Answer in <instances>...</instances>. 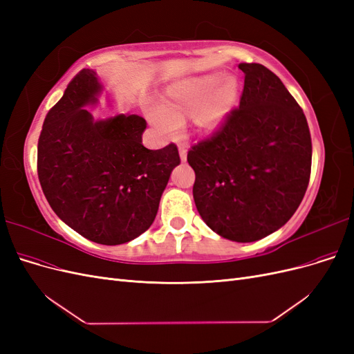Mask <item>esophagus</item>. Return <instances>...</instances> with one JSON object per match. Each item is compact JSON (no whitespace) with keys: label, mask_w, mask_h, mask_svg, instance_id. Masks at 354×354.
I'll use <instances>...</instances> for the list:
<instances>
[{"label":"esophagus","mask_w":354,"mask_h":354,"mask_svg":"<svg viewBox=\"0 0 354 354\" xmlns=\"http://www.w3.org/2000/svg\"><path fill=\"white\" fill-rule=\"evenodd\" d=\"M180 159H181V162H186V159H187V151L181 146H180Z\"/></svg>","instance_id":"esophagus-1"}]
</instances>
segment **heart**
<instances>
[{
  "label": "heart",
  "instance_id": "1",
  "mask_svg": "<svg viewBox=\"0 0 354 354\" xmlns=\"http://www.w3.org/2000/svg\"><path fill=\"white\" fill-rule=\"evenodd\" d=\"M239 81L234 75L205 73L171 84L160 108L152 111V121L173 131L187 116L199 134H211L223 125L238 104Z\"/></svg>",
  "mask_w": 354,
  "mask_h": 354
}]
</instances>
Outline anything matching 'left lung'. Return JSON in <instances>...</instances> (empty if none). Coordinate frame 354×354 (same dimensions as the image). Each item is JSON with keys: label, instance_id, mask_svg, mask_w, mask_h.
<instances>
[{"label": "left lung", "instance_id": "left-lung-1", "mask_svg": "<svg viewBox=\"0 0 354 354\" xmlns=\"http://www.w3.org/2000/svg\"><path fill=\"white\" fill-rule=\"evenodd\" d=\"M245 73L239 108L190 149L194 199L220 236L254 242L294 216L308 186L312 137L306 115L283 82L260 63Z\"/></svg>", "mask_w": 354, "mask_h": 354}]
</instances>
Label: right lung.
<instances>
[{"mask_svg": "<svg viewBox=\"0 0 354 354\" xmlns=\"http://www.w3.org/2000/svg\"><path fill=\"white\" fill-rule=\"evenodd\" d=\"M100 93L91 69L68 84L42 125L38 178L50 207L69 227L95 243L120 245L152 226L180 156L174 143L158 151L142 145V116L94 121L84 106L97 103Z\"/></svg>", "mask_w": 354, "mask_h": 354, "instance_id": "add662e5", "label": "right lung"}]
</instances>
